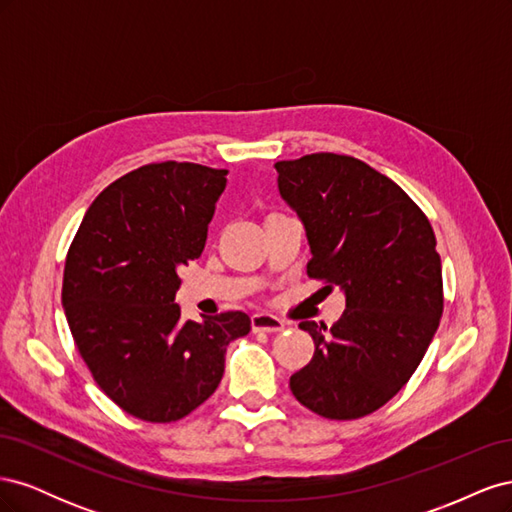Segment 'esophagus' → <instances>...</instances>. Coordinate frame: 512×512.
<instances>
[{"label":"esophagus","instance_id":"1","mask_svg":"<svg viewBox=\"0 0 512 512\" xmlns=\"http://www.w3.org/2000/svg\"><path fill=\"white\" fill-rule=\"evenodd\" d=\"M252 331L254 333H280V331H284V322L271 314H254L252 316Z\"/></svg>","mask_w":512,"mask_h":512}]
</instances>
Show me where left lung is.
Wrapping results in <instances>:
<instances>
[{"mask_svg": "<svg viewBox=\"0 0 512 512\" xmlns=\"http://www.w3.org/2000/svg\"><path fill=\"white\" fill-rule=\"evenodd\" d=\"M275 170L282 198L305 226L307 275L346 294L331 329L299 324L316 350L290 376V391L333 421L367 416L401 391L438 331L444 297L436 235L414 200L361 160L312 153Z\"/></svg>", "mask_w": 512, "mask_h": 512, "instance_id": "8db88e82", "label": "left lung"}]
</instances>
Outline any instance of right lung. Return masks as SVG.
<instances>
[{
  "label": "right lung",
  "mask_w": 512,
  "mask_h": 512,
  "mask_svg": "<svg viewBox=\"0 0 512 512\" xmlns=\"http://www.w3.org/2000/svg\"><path fill=\"white\" fill-rule=\"evenodd\" d=\"M228 170L147 164L108 185L76 230L61 305L100 389L149 423L188 416L224 376L226 346L250 333L243 312L181 320L179 267L205 250Z\"/></svg>",
  "instance_id": "add662e5"
}]
</instances>
